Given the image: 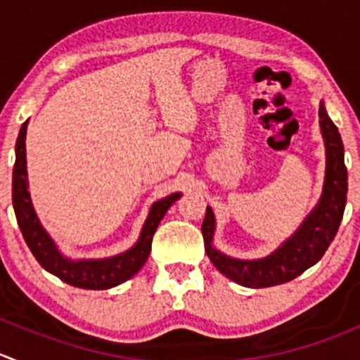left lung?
<instances>
[{"label":"left lung","mask_w":360,"mask_h":360,"mask_svg":"<svg viewBox=\"0 0 360 360\" xmlns=\"http://www.w3.org/2000/svg\"><path fill=\"white\" fill-rule=\"evenodd\" d=\"M320 130L326 146V177L322 195L299 229L264 258H233L221 253L212 244L216 218L212 209H205L202 223L205 253L219 273L248 288H265L287 283L315 265L336 236L343 219L348 193V174L345 167V148L336 124L330 121L326 105L320 102Z\"/></svg>","instance_id":"left-lung-1"}]
</instances>
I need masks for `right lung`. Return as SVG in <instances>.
I'll list each match as a JSON object with an SVG mask.
<instances>
[{
  "label": "right lung",
  "instance_id": "1",
  "mask_svg": "<svg viewBox=\"0 0 360 360\" xmlns=\"http://www.w3.org/2000/svg\"><path fill=\"white\" fill-rule=\"evenodd\" d=\"M30 120L20 127L19 137L15 144V165L12 176V202L15 211L17 223L22 232L24 240L30 246L31 253L38 260V264L54 274L65 283L86 290H107L117 287L135 274L146 264L151 251V240L158 229L160 221L169 211L170 205L181 197V193L169 195V197L156 200L149 209V214L142 225L141 236L137 243L130 250L117 253L107 258H70L58 248L47 230L38 219L34 212L33 202L30 195V183H27L26 169V128Z\"/></svg>",
  "mask_w": 360,
  "mask_h": 360
}]
</instances>
